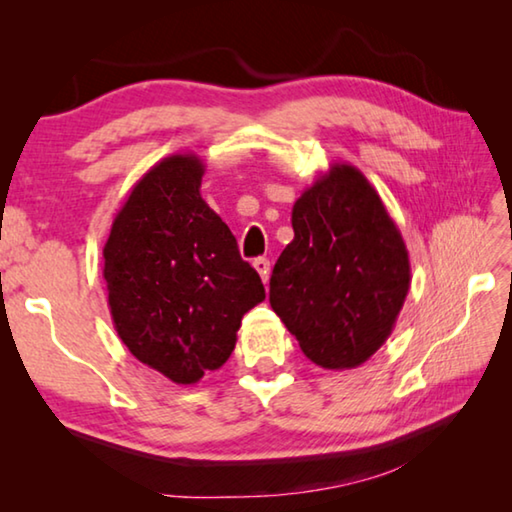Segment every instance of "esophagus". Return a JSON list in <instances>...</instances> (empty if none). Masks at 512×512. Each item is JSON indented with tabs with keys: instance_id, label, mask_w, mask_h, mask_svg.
<instances>
[{
	"instance_id": "1",
	"label": "esophagus",
	"mask_w": 512,
	"mask_h": 512,
	"mask_svg": "<svg viewBox=\"0 0 512 512\" xmlns=\"http://www.w3.org/2000/svg\"><path fill=\"white\" fill-rule=\"evenodd\" d=\"M253 266H255V271L259 273V277H262V282L266 284L268 277H271V262H268L266 257H257Z\"/></svg>"
}]
</instances>
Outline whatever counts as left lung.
<instances>
[{"instance_id":"obj_1","label":"left lung","mask_w":512,"mask_h":512,"mask_svg":"<svg viewBox=\"0 0 512 512\" xmlns=\"http://www.w3.org/2000/svg\"><path fill=\"white\" fill-rule=\"evenodd\" d=\"M291 225L271 307L316 366L357 368L391 336L411 287L402 232L377 189L345 162L300 194Z\"/></svg>"}]
</instances>
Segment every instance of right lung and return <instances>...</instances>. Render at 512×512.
Segmentation results:
<instances>
[{
	"mask_svg": "<svg viewBox=\"0 0 512 512\" xmlns=\"http://www.w3.org/2000/svg\"><path fill=\"white\" fill-rule=\"evenodd\" d=\"M194 153L162 158L137 180L103 246V280L119 339L173 384L219 370L241 318L266 298L237 239L201 196Z\"/></svg>",
	"mask_w": 512,
	"mask_h": 512,
	"instance_id": "add662e5",
	"label": "right lung"
}]
</instances>
